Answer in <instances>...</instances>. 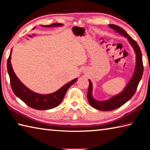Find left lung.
I'll list each match as a JSON object with an SVG mask.
<instances>
[{"label": "left lung", "instance_id": "obj_1", "mask_svg": "<svg viewBox=\"0 0 150 150\" xmlns=\"http://www.w3.org/2000/svg\"><path fill=\"white\" fill-rule=\"evenodd\" d=\"M108 26L110 28L115 30V31L120 33V34L128 38V40L132 46L133 47L136 54V65L132 77L131 78L130 81H129L128 84L126 85L125 88L120 94L114 96L113 97L109 98L108 100L105 101L95 100L93 97L92 95V83H91L90 80H88V81H89V86H88L87 93V99L88 103L93 108L97 109V110L103 111L115 110V109L120 108V106L124 105L126 102H128L135 94L137 87H138L144 72V65L143 62H142V52L140 48H139L137 42L132 38V37L127 34L125 30H123L122 28L115 24H109Z\"/></svg>", "mask_w": 150, "mask_h": 150}]
</instances>
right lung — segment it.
Returning <instances> with one entry per match:
<instances>
[{"label": "right lung", "mask_w": 150, "mask_h": 150, "mask_svg": "<svg viewBox=\"0 0 150 150\" xmlns=\"http://www.w3.org/2000/svg\"><path fill=\"white\" fill-rule=\"evenodd\" d=\"M62 25L63 24L59 23H54L51 25H47V26H44V25H41V26L48 28L52 26H62ZM11 53L12 50L7 61V71H8L10 80H11V88L15 95L30 107L36 109V110H48V109L56 107L62 103L68 88L75 81H77V79H75L63 85L62 88L55 91V93L51 94L41 95V94L35 93L27 88L16 77L11 63Z\"/></svg>", "instance_id": "right-lung-1"}]
</instances>
